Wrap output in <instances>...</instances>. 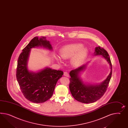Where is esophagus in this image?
Listing matches in <instances>:
<instances>
[{
	"instance_id": "esophagus-1",
	"label": "esophagus",
	"mask_w": 128,
	"mask_h": 128,
	"mask_svg": "<svg viewBox=\"0 0 128 128\" xmlns=\"http://www.w3.org/2000/svg\"><path fill=\"white\" fill-rule=\"evenodd\" d=\"M64 76L68 77H69V74H68V73L67 72L65 71V72H64Z\"/></svg>"
}]
</instances>
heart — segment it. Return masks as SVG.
<instances>
[{
    "label": "heart",
    "instance_id": "b5f03b06",
    "mask_svg": "<svg viewBox=\"0 0 128 128\" xmlns=\"http://www.w3.org/2000/svg\"><path fill=\"white\" fill-rule=\"evenodd\" d=\"M87 54V49L83 48L81 44H74L64 46L60 50V55L63 59L69 58L74 56L71 62L74 65H79Z\"/></svg>",
    "mask_w": 128,
    "mask_h": 128
}]
</instances>
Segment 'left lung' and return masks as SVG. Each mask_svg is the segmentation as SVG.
Listing matches in <instances>:
<instances>
[{
    "label": "left lung",
    "instance_id": "obj_1",
    "mask_svg": "<svg viewBox=\"0 0 128 128\" xmlns=\"http://www.w3.org/2000/svg\"><path fill=\"white\" fill-rule=\"evenodd\" d=\"M95 55H102L110 65L111 71L109 76L104 82L99 85L86 86L83 84L79 77V73L85 68V65L71 71L69 73V90L73 97L78 102L88 104L99 100L106 91L112 76V68L110 59L107 51L100 46L95 49Z\"/></svg>",
    "mask_w": 128,
    "mask_h": 128
}]
</instances>
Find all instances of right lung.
<instances>
[{
	"label": "right lung",
	"mask_w": 128,
	"mask_h": 128,
	"mask_svg": "<svg viewBox=\"0 0 128 128\" xmlns=\"http://www.w3.org/2000/svg\"><path fill=\"white\" fill-rule=\"evenodd\" d=\"M43 46L52 49L48 41L44 37L33 38L20 54L18 60L16 78L22 94L28 100L34 103H42L48 100L54 90L58 80L62 77V70L46 68L37 73L30 72L27 68V62L30 49Z\"/></svg>",
	"instance_id": "add662e5"
}]
</instances>
